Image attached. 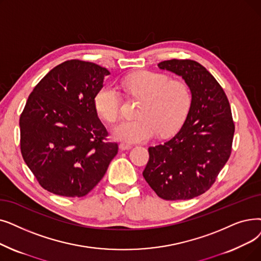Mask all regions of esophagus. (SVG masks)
<instances>
[{
    "label": "esophagus",
    "instance_id": "34e87169",
    "mask_svg": "<svg viewBox=\"0 0 261 261\" xmlns=\"http://www.w3.org/2000/svg\"><path fill=\"white\" fill-rule=\"evenodd\" d=\"M119 148H120L121 150H129V149H131V148H132V146H131L130 144L121 143V144H119Z\"/></svg>",
    "mask_w": 261,
    "mask_h": 261
}]
</instances>
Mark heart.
I'll use <instances>...</instances> for the list:
<instances>
[{
  "instance_id": "1",
  "label": "heart",
  "mask_w": 261,
  "mask_h": 261,
  "mask_svg": "<svg viewBox=\"0 0 261 261\" xmlns=\"http://www.w3.org/2000/svg\"><path fill=\"white\" fill-rule=\"evenodd\" d=\"M121 84L129 94L143 101L138 110V119L124 120L113 129L116 140L140 143L158 133L167 137L182 126L192 100L186 82L171 80L163 73L141 71L126 77ZM94 105L101 118L114 122L120 115V93L114 85L106 84L98 89Z\"/></svg>"
}]
</instances>
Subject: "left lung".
Instances as JSON below:
<instances>
[{
  "instance_id": "1",
  "label": "left lung",
  "mask_w": 261,
  "mask_h": 261,
  "mask_svg": "<svg viewBox=\"0 0 261 261\" xmlns=\"http://www.w3.org/2000/svg\"><path fill=\"white\" fill-rule=\"evenodd\" d=\"M158 67L182 76L192 100L175 137L148 148L143 176L159 197L191 199L211 188L230 156L234 123L229 101L214 76L195 61L169 60Z\"/></svg>"
}]
</instances>
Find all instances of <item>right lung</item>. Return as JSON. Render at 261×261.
Masks as SVG:
<instances>
[{
    "label": "right lung",
    "instance_id": "1",
    "mask_svg": "<svg viewBox=\"0 0 261 261\" xmlns=\"http://www.w3.org/2000/svg\"><path fill=\"white\" fill-rule=\"evenodd\" d=\"M110 71L70 60L50 70L33 89L20 116L23 160L51 193L82 197L105 176L117 143L98 118L94 98Z\"/></svg>",
    "mask_w": 261,
    "mask_h": 261
}]
</instances>
